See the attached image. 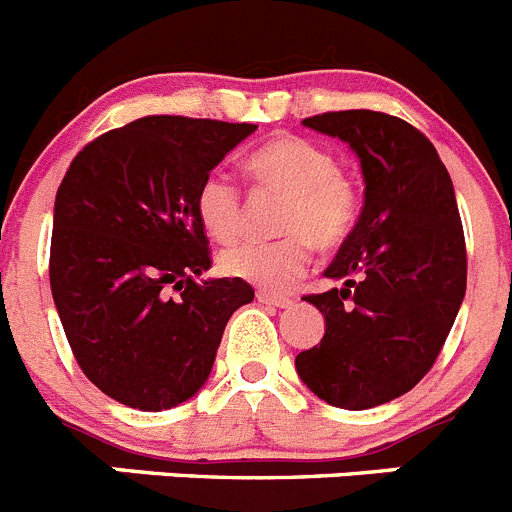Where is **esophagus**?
I'll return each mask as SVG.
<instances>
[{
    "instance_id": "esophagus-1",
    "label": "esophagus",
    "mask_w": 512,
    "mask_h": 512,
    "mask_svg": "<svg viewBox=\"0 0 512 512\" xmlns=\"http://www.w3.org/2000/svg\"><path fill=\"white\" fill-rule=\"evenodd\" d=\"M256 299H259L261 304H266V307H276V309H287L294 304L289 297H279V294H269V292H259L256 294Z\"/></svg>"
}]
</instances>
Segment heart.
<instances>
[{
	"instance_id": "heart-1",
	"label": "heart",
	"mask_w": 512,
	"mask_h": 512,
	"mask_svg": "<svg viewBox=\"0 0 512 512\" xmlns=\"http://www.w3.org/2000/svg\"><path fill=\"white\" fill-rule=\"evenodd\" d=\"M246 172L259 187L287 192L276 241H248L220 256V271L251 287L284 292L307 271L314 246H342L355 231L363 208L360 187L322 144L304 137H276L246 157ZM203 231L218 243H233L241 233L243 200L236 182L210 172L195 195Z\"/></svg>"
}]
</instances>
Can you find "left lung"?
Here are the masks:
<instances>
[{"label":"left lung","mask_w":512,"mask_h":512,"mask_svg":"<svg viewBox=\"0 0 512 512\" xmlns=\"http://www.w3.org/2000/svg\"><path fill=\"white\" fill-rule=\"evenodd\" d=\"M302 124L353 149L365 203L325 269L340 287L304 297L325 314V337L294 365L330 406L373 409L429 373L462 307L467 251L454 185L434 144L396 116L355 109Z\"/></svg>","instance_id":"left-lung-1"}]
</instances>
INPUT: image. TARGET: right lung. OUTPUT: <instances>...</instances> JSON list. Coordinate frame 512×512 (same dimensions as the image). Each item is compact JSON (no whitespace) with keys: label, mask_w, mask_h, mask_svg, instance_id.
<instances>
[{"label":"right lung","mask_w":512,"mask_h":512,"mask_svg":"<svg viewBox=\"0 0 512 512\" xmlns=\"http://www.w3.org/2000/svg\"><path fill=\"white\" fill-rule=\"evenodd\" d=\"M256 124L147 116L106 131L55 195L50 289L75 360L106 396L164 411L208 381L241 279H203L195 195Z\"/></svg>","instance_id":"right-lung-1"}]
</instances>
